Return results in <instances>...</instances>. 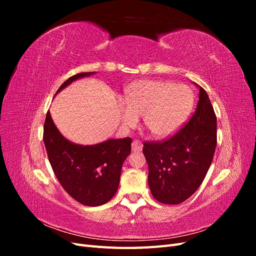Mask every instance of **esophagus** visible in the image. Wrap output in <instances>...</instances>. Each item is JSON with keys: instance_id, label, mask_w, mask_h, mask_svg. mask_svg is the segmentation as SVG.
Masks as SVG:
<instances>
[{"instance_id": "34e87169", "label": "esophagus", "mask_w": 256, "mask_h": 256, "mask_svg": "<svg viewBox=\"0 0 256 256\" xmlns=\"http://www.w3.org/2000/svg\"><path fill=\"white\" fill-rule=\"evenodd\" d=\"M131 148H132L134 152H141L143 148V144L140 141L134 140L132 144H131Z\"/></svg>"}]
</instances>
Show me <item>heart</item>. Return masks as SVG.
<instances>
[{
	"mask_svg": "<svg viewBox=\"0 0 256 256\" xmlns=\"http://www.w3.org/2000/svg\"><path fill=\"white\" fill-rule=\"evenodd\" d=\"M193 102V92L184 84L141 80L128 88L120 110L124 125L134 126L138 116L143 115L145 128L154 136L164 138L187 120Z\"/></svg>",
	"mask_w": 256,
	"mask_h": 256,
	"instance_id": "heart-1",
	"label": "heart"
}]
</instances>
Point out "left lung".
Segmentation results:
<instances>
[{
    "instance_id": "obj_1",
    "label": "left lung",
    "mask_w": 256,
    "mask_h": 256,
    "mask_svg": "<svg viewBox=\"0 0 256 256\" xmlns=\"http://www.w3.org/2000/svg\"><path fill=\"white\" fill-rule=\"evenodd\" d=\"M198 85V84H196ZM190 120L166 141L144 142L148 186L158 202L180 204L194 193L208 172L216 146V118L206 90Z\"/></svg>"
}]
</instances>
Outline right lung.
<instances>
[{"label":"right lung","instance_id":"1","mask_svg":"<svg viewBox=\"0 0 256 256\" xmlns=\"http://www.w3.org/2000/svg\"><path fill=\"white\" fill-rule=\"evenodd\" d=\"M95 72L70 76L56 94L72 82ZM131 138H110L95 145L72 143L60 134L50 111L44 125V143L49 162L62 187L85 206L106 204L118 191L124 161L131 152Z\"/></svg>","mask_w":256,"mask_h":256}]
</instances>
